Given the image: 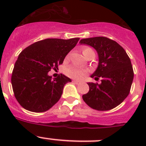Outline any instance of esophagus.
Segmentation results:
<instances>
[{
    "instance_id": "obj_1",
    "label": "esophagus",
    "mask_w": 146,
    "mask_h": 146,
    "mask_svg": "<svg viewBox=\"0 0 146 146\" xmlns=\"http://www.w3.org/2000/svg\"><path fill=\"white\" fill-rule=\"evenodd\" d=\"M73 82H74V83H76V84H79L80 82V81H78V80H73Z\"/></svg>"
}]
</instances>
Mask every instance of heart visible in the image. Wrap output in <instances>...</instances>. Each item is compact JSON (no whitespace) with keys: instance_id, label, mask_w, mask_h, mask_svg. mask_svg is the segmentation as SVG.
Segmentation results:
<instances>
[{"instance_id":"heart-1","label":"heart","mask_w":146,"mask_h":146,"mask_svg":"<svg viewBox=\"0 0 146 146\" xmlns=\"http://www.w3.org/2000/svg\"><path fill=\"white\" fill-rule=\"evenodd\" d=\"M94 52L93 50L90 47H84L82 48V54L83 55L87 56L90 53ZM65 73L67 75L68 77L72 78L80 79L81 78L82 76H85V71L82 69H80V68L77 66H69L65 69Z\"/></svg>"}]
</instances>
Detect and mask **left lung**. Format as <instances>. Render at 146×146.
Masks as SVG:
<instances>
[{
    "instance_id": "8db88e82",
    "label": "left lung",
    "mask_w": 146,
    "mask_h": 146,
    "mask_svg": "<svg viewBox=\"0 0 146 146\" xmlns=\"http://www.w3.org/2000/svg\"><path fill=\"white\" fill-rule=\"evenodd\" d=\"M80 44L97 51L99 63L91 78H101V83L88 82L89 92L82 95L89 107L107 111L119 105L129 95L133 79L131 62L123 47L104 36L82 39Z\"/></svg>"
}]
</instances>
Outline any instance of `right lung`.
I'll return each instance as SVG.
<instances>
[{
    "instance_id": "add662e5",
    "label": "right lung",
    "mask_w": 146,
    "mask_h": 146,
    "mask_svg": "<svg viewBox=\"0 0 146 146\" xmlns=\"http://www.w3.org/2000/svg\"><path fill=\"white\" fill-rule=\"evenodd\" d=\"M79 39H46L20 53L15 64L11 83L15 97L23 108L43 112L59 100L64 85L71 80L63 74L52 78L48 73L63 64Z\"/></svg>"
}]
</instances>
